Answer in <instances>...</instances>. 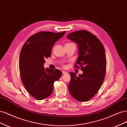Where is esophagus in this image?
Segmentation results:
<instances>
[{
  "label": "esophagus",
  "instance_id": "1",
  "mask_svg": "<svg viewBox=\"0 0 127 127\" xmlns=\"http://www.w3.org/2000/svg\"><path fill=\"white\" fill-rule=\"evenodd\" d=\"M62 73H63V74H66L67 72L66 71H62Z\"/></svg>",
  "mask_w": 127,
  "mask_h": 127
}]
</instances>
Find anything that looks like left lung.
Returning <instances> with one entry per match:
<instances>
[{
  "label": "left lung",
  "instance_id": "8db88e82",
  "mask_svg": "<svg viewBox=\"0 0 127 127\" xmlns=\"http://www.w3.org/2000/svg\"><path fill=\"white\" fill-rule=\"evenodd\" d=\"M67 37L78 45V57L75 67H81L83 71L78 76L69 72V92L77 101L86 102L97 93L104 79L106 69L105 49L96 36L85 30L69 33Z\"/></svg>",
  "mask_w": 127,
  "mask_h": 127
}]
</instances>
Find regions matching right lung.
Here are the masks:
<instances>
[{"label": "right lung", "mask_w": 127, "mask_h": 127, "mask_svg": "<svg viewBox=\"0 0 127 127\" xmlns=\"http://www.w3.org/2000/svg\"><path fill=\"white\" fill-rule=\"evenodd\" d=\"M65 33H37L30 36L22 48L19 60L21 79L28 93L37 100L52 94L53 84L62 75L59 69H44V64L50 57L53 45Z\"/></svg>", "instance_id": "obj_1"}]
</instances>
